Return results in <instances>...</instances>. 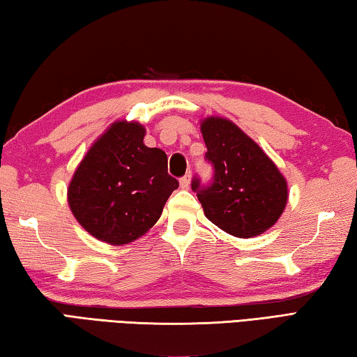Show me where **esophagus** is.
Returning <instances> with one entry per match:
<instances>
[{
    "instance_id": "1",
    "label": "esophagus",
    "mask_w": 357,
    "mask_h": 357,
    "mask_svg": "<svg viewBox=\"0 0 357 357\" xmlns=\"http://www.w3.org/2000/svg\"><path fill=\"white\" fill-rule=\"evenodd\" d=\"M190 178H192V173L190 172H187L183 178L179 179V184H181V187H183V189H189V185H190Z\"/></svg>"
}]
</instances>
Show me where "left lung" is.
<instances>
[{
    "mask_svg": "<svg viewBox=\"0 0 357 357\" xmlns=\"http://www.w3.org/2000/svg\"><path fill=\"white\" fill-rule=\"evenodd\" d=\"M213 179L193 176L192 190L204 215L233 236L253 238L273 227L285 209L287 181L263 149L231 121L208 118L202 124Z\"/></svg>",
    "mask_w": 357,
    "mask_h": 357,
    "instance_id": "left-lung-1",
    "label": "left lung"
}]
</instances>
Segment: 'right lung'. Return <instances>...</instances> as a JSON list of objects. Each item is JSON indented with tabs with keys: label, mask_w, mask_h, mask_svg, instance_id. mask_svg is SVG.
<instances>
[{
	"label": "right lung",
	"mask_w": 357,
	"mask_h": 357,
	"mask_svg": "<svg viewBox=\"0 0 357 357\" xmlns=\"http://www.w3.org/2000/svg\"><path fill=\"white\" fill-rule=\"evenodd\" d=\"M144 128L114 123L96 142L69 184L75 219L94 238L128 244L159 220L178 179L168 174L167 154L143 143Z\"/></svg>",
	"instance_id": "right-lung-1"
}]
</instances>
